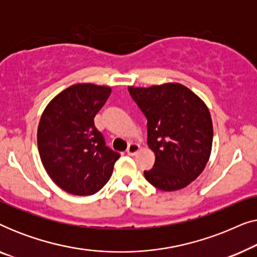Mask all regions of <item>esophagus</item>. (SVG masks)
<instances>
[{
	"instance_id": "1",
	"label": "esophagus",
	"mask_w": 257,
	"mask_h": 257,
	"mask_svg": "<svg viewBox=\"0 0 257 257\" xmlns=\"http://www.w3.org/2000/svg\"><path fill=\"white\" fill-rule=\"evenodd\" d=\"M139 151H140V146L138 145V144L132 143V144H130V145H128L127 151H126V152H127L128 156H136V154L138 153Z\"/></svg>"
}]
</instances>
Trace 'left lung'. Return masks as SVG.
Returning <instances> with one entry per match:
<instances>
[{
    "label": "left lung",
    "mask_w": 257,
    "mask_h": 257,
    "mask_svg": "<svg viewBox=\"0 0 257 257\" xmlns=\"http://www.w3.org/2000/svg\"><path fill=\"white\" fill-rule=\"evenodd\" d=\"M147 119V145L156 161L146 180L165 192L185 188L208 163L213 122L201 98L179 83L150 87L128 86Z\"/></svg>",
    "instance_id": "obj_1"
}]
</instances>
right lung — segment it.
I'll return each instance as SVG.
<instances>
[{"instance_id":"add662e5","label":"right lung","mask_w":257,"mask_h":257,"mask_svg":"<svg viewBox=\"0 0 257 257\" xmlns=\"http://www.w3.org/2000/svg\"><path fill=\"white\" fill-rule=\"evenodd\" d=\"M112 89L77 83L44 108L37 128L42 164L58 187L73 195H92L111 178L119 153L105 146L93 119Z\"/></svg>"}]
</instances>
